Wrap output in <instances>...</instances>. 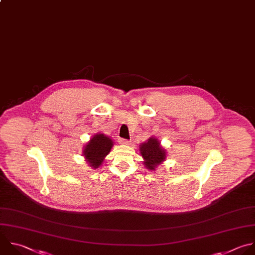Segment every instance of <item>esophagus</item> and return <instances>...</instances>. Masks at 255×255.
I'll list each match as a JSON object with an SVG mask.
<instances>
[{"label": "esophagus", "mask_w": 255, "mask_h": 255, "mask_svg": "<svg viewBox=\"0 0 255 255\" xmlns=\"http://www.w3.org/2000/svg\"><path fill=\"white\" fill-rule=\"evenodd\" d=\"M119 142L123 145H129L130 144V141L127 140V139H119Z\"/></svg>", "instance_id": "34e87169"}]
</instances>
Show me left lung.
Masks as SVG:
<instances>
[{
  "mask_svg": "<svg viewBox=\"0 0 255 255\" xmlns=\"http://www.w3.org/2000/svg\"><path fill=\"white\" fill-rule=\"evenodd\" d=\"M139 152L143 158L144 166L150 171H155L167 156V152L162 147L160 141L153 136L139 145Z\"/></svg>",
  "mask_w": 255,
  "mask_h": 255,
  "instance_id": "8db88e82",
  "label": "left lung"
}]
</instances>
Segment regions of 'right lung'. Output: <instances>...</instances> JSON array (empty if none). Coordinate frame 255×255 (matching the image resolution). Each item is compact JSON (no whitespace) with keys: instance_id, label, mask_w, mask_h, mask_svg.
<instances>
[{"instance_id":"right-lung-1","label":"right lung","mask_w":255,"mask_h":255,"mask_svg":"<svg viewBox=\"0 0 255 255\" xmlns=\"http://www.w3.org/2000/svg\"><path fill=\"white\" fill-rule=\"evenodd\" d=\"M114 145L113 140L104 133H96L83 147L82 155L92 169L99 168Z\"/></svg>"}]
</instances>
